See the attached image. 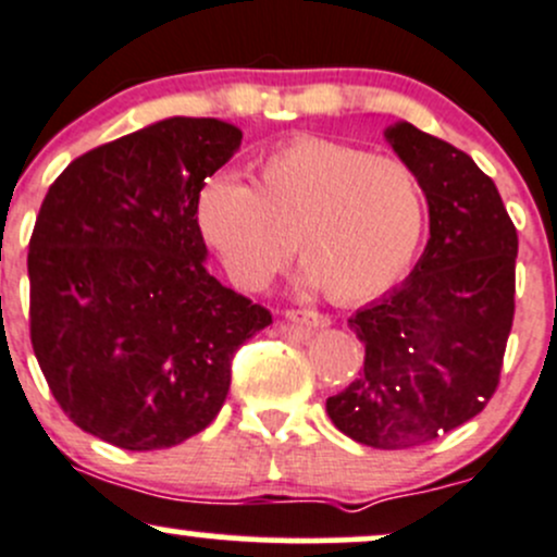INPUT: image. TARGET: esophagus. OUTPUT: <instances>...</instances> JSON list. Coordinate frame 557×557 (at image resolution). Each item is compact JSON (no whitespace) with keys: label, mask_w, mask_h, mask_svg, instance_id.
<instances>
[{"label":"esophagus","mask_w":557,"mask_h":557,"mask_svg":"<svg viewBox=\"0 0 557 557\" xmlns=\"http://www.w3.org/2000/svg\"><path fill=\"white\" fill-rule=\"evenodd\" d=\"M285 318H288L290 323H301L307 327H325L327 323H331L323 312H314V309H288V312H285Z\"/></svg>","instance_id":"obj_1"}]
</instances>
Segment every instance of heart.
I'll return each mask as SVG.
<instances>
[{"label":"heart","instance_id":"1","mask_svg":"<svg viewBox=\"0 0 557 557\" xmlns=\"http://www.w3.org/2000/svg\"><path fill=\"white\" fill-rule=\"evenodd\" d=\"M419 175L397 157L301 136L253 165V186L219 173L197 197V224L245 288L296 253L338 304L384 294L411 267L424 232Z\"/></svg>","mask_w":557,"mask_h":557}]
</instances>
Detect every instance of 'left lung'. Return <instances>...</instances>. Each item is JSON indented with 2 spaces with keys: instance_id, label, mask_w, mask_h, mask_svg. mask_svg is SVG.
Masks as SVG:
<instances>
[{
  "instance_id": "left-lung-1",
  "label": "left lung",
  "mask_w": 557,
  "mask_h": 557,
  "mask_svg": "<svg viewBox=\"0 0 557 557\" xmlns=\"http://www.w3.org/2000/svg\"><path fill=\"white\" fill-rule=\"evenodd\" d=\"M386 140L419 175L430 239L400 288L349 318L366 360L325 411L352 441L392 450L446 435L494 397L515 318L518 232L470 154L411 122Z\"/></svg>"
}]
</instances>
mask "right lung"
<instances>
[{"label":"right lung","instance_id":"obj_1","mask_svg":"<svg viewBox=\"0 0 557 557\" xmlns=\"http://www.w3.org/2000/svg\"><path fill=\"white\" fill-rule=\"evenodd\" d=\"M243 144L171 116L77 157L28 243L32 347L58 406L125 450L184 443L219 417L232 357L272 323L205 269L197 197Z\"/></svg>","mask_w":557,"mask_h":557}]
</instances>
